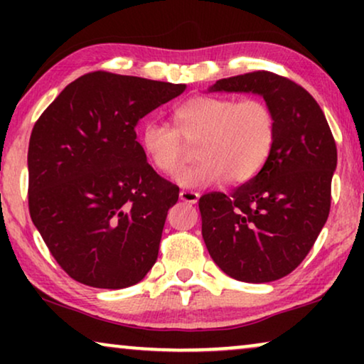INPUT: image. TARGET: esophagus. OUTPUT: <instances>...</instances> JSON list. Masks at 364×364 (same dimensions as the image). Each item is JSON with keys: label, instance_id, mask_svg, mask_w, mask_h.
Here are the masks:
<instances>
[{"label": "esophagus", "instance_id": "esophagus-1", "mask_svg": "<svg viewBox=\"0 0 364 364\" xmlns=\"http://www.w3.org/2000/svg\"><path fill=\"white\" fill-rule=\"evenodd\" d=\"M178 197H181V200L187 202V203H197L198 197H200V193L193 192V191H181Z\"/></svg>", "mask_w": 364, "mask_h": 364}]
</instances>
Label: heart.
I'll use <instances>...</instances> for the list:
<instances>
[{
	"instance_id": "heart-1",
	"label": "heart",
	"mask_w": 364,
	"mask_h": 364,
	"mask_svg": "<svg viewBox=\"0 0 364 364\" xmlns=\"http://www.w3.org/2000/svg\"><path fill=\"white\" fill-rule=\"evenodd\" d=\"M277 141V114L260 97L196 96L173 111V127L147 121L139 144L149 164L164 176H176L197 144V164L178 173L183 187L245 183L257 177Z\"/></svg>"
}]
</instances>
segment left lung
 <instances>
[{
  "label": "left lung",
  "mask_w": 364,
  "mask_h": 364,
  "mask_svg": "<svg viewBox=\"0 0 364 364\" xmlns=\"http://www.w3.org/2000/svg\"><path fill=\"white\" fill-rule=\"evenodd\" d=\"M210 91L255 92L277 114V141L257 177L230 193L200 197L202 237L235 280L267 283L305 260L331 207L336 144L321 107L291 79L253 71L218 79Z\"/></svg>",
  "instance_id": "1"
}]
</instances>
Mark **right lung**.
Segmentation results:
<instances>
[{"label": "right lung", "instance_id": "obj_1", "mask_svg": "<svg viewBox=\"0 0 364 364\" xmlns=\"http://www.w3.org/2000/svg\"><path fill=\"white\" fill-rule=\"evenodd\" d=\"M183 89L87 73L68 84L34 124L29 215L73 280L117 290L136 285L156 263L178 187L149 166L136 126Z\"/></svg>", "mask_w": 364, "mask_h": 364}]
</instances>
